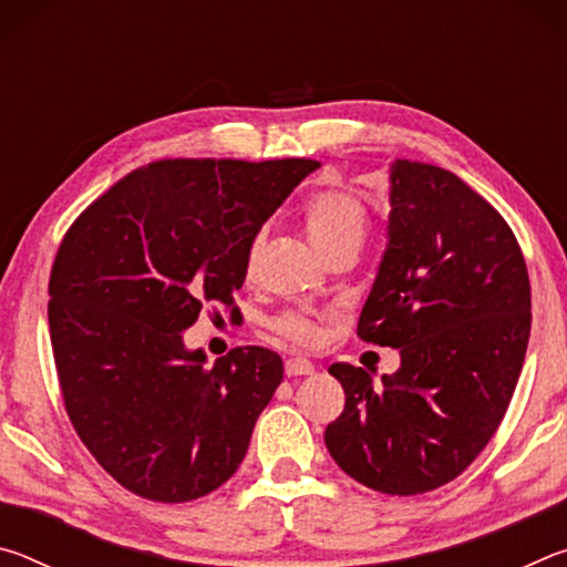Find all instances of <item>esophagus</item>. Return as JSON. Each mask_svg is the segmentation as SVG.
I'll list each match as a JSON object with an SVG mask.
<instances>
[{
	"instance_id": "1",
	"label": "esophagus",
	"mask_w": 567,
	"mask_h": 567,
	"mask_svg": "<svg viewBox=\"0 0 567 567\" xmlns=\"http://www.w3.org/2000/svg\"><path fill=\"white\" fill-rule=\"evenodd\" d=\"M315 364L305 358H290L285 360V375L287 378H302V375H312Z\"/></svg>"
}]
</instances>
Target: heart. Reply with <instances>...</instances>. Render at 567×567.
<instances>
[{
    "label": "heart",
    "mask_w": 567,
    "mask_h": 567,
    "mask_svg": "<svg viewBox=\"0 0 567 567\" xmlns=\"http://www.w3.org/2000/svg\"><path fill=\"white\" fill-rule=\"evenodd\" d=\"M305 229L320 252L328 257L338 247L344 245H362L364 235H368V213L360 199H354L348 192H318L307 199L302 207ZM262 237L257 235L249 245L247 252V270H252L257 252H260ZM272 330L282 338L292 340L297 344H315L320 340V328L310 315L305 312H282L280 318L272 320Z\"/></svg>",
    "instance_id": "1"
}]
</instances>
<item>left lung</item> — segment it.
Listing matches in <instances>:
<instances>
[{
    "mask_svg": "<svg viewBox=\"0 0 567 567\" xmlns=\"http://www.w3.org/2000/svg\"><path fill=\"white\" fill-rule=\"evenodd\" d=\"M400 350L380 385L334 362L342 415L324 445L372 491L417 495L455 480L491 443L530 338V280L501 213L425 162L390 167L388 247L358 322Z\"/></svg>",
    "mask_w": 567,
    "mask_h": 567,
    "instance_id": "8db88e82",
    "label": "left lung"
}]
</instances>
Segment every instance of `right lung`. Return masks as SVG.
Wrapping results in <instances>:
<instances>
[{"label": "right lung", "mask_w": 567, "mask_h": 567, "mask_svg": "<svg viewBox=\"0 0 567 567\" xmlns=\"http://www.w3.org/2000/svg\"><path fill=\"white\" fill-rule=\"evenodd\" d=\"M318 167L159 159L112 185L64 235L47 310L64 408L134 495L195 501L243 463L282 358L249 344L207 364L182 334L205 305H235L252 239Z\"/></svg>", "instance_id": "1"}]
</instances>
